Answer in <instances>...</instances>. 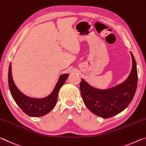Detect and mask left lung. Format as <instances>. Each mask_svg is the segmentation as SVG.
I'll list each match as a JSON object with an SVG mask.
<instances>
[{
  "mask_svg": "<svg viewBox=\"0 0 146 146\" xmlns=\"http://www.w3.org/2000/svg\"><path fill=\"white\" fill-rule=\"evenodd\" d=\"M132 70L123 83L107 90L92 88L82 80L80 91L85 106L97 116L109 118L123 111L132 101L137 90L138 74L137 64L133 54Z\"/></svg>",
  "mask_w": 146,
  "mask_h": 146,
  "instance_id": "left-lung-1",
  "label": "left lung"
}]
</instances>
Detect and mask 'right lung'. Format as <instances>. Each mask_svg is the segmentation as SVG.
I'll return each instance as SVG.
<instances>
[{"label": "right lung", "instance_id": "add662e5", "mask_svg": "<svg viewBox=\"0 0 146 146\" xmlns=\"http://www.w3.org/2000/svg\"><path fill=\"white\" fill-rule=\"evenodd\" d=\"M11 64L9 66L8 84L13 98L21 110L30 116L38 117L44 116L52 111L56 106L59 90L68 77V74L60 76L52 94L42 99L31 98L23 94L16 87L11 75Z\"/></svg>", "mask_w": 146, "mask_h": 146}]
</instances>
